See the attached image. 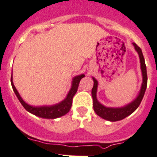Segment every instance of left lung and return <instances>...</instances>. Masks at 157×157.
<instances>
[{"label":"left lung","instance_id":"8db88e82","mask_svg":"<svg viewBox=\"0 0 157 157\" xmlns=\"http://www.w3.org/2000/svg\"><path fill=\"white\" fill-rule=\"evenodd\" d=\"M132 44L134 45L135 49L138 52L139 56H140V66H141L142 74H143V83H142L141 89H140L138 96L136 97V98L134 101H132L131 103L128 104L125 106L121 107V108H108V107L104 106L97 99V89H98V80L94 77H92L94 80V87L91 91L92 98H93L94 110L98 116L104 119L108 120V121H120L134 112L140 106L143 98V96H144L146 87H147V73H146V67L143 52H142L141 49L135 42H133Z\"/></svg>","mask_w":157,"mask_h":157}]
</instances>
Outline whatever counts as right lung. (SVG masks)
<instances>
[{
    "label": "right lung",
    "instance_id": "1",
    "mask_svg": "<svg viewBox=\"0 0 157 157\" xmlns=\"http://www.w3.org/2000/svg\"><path fill=\"white\" fill-rule=\"evenodd\" d=\"M83 77H84V74H80V75L77 76V77L73 78V81H72V86L70 88V91H69L68 94H67V98L59 102V104L54 105H50V106H39L35 107L32 106V105H28L27 103L24 101L21 97L20 96L19 93L17 92V89L14 87V83H13L12 80V75H11V86L14 92L15 93L16 96H17V99L19 101L21 102L22 106L24 107L25 109L28 111L30 113L33 114V115H36L38 117L43 118H51V119H54V118H59L61 116H63L67 113L70 112V108L72 106V102H73V98L77 93V88H78L79 83H80V80Z\"/></svg>",
    "mask_w": 157,
    "mask_h": 157
}]
</instances>
